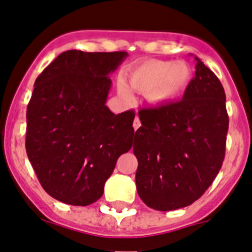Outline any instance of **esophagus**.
Instances as JSON below:
<instances>
[{
  "mask_svg": "<svg viewBox=\"0 0 252 252\" xmlns=\"http://www.w3.org/2000/svg\"><path fill=\"white\" fill-rule=\"evenodd\" d=\"M139 126H141V120H139L138 117H135L134 120H133V128H134L135 130H137V129H138Z\"/></svg>",
  "mask_w": 252,
  "mask_h": 252,
  "instance_id": "esophagus-1",
  "label": "esophagus"
}]
</instances>
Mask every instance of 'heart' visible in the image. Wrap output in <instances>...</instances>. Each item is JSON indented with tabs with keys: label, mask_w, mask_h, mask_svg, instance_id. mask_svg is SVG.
<instances>
[{
	"label": "heart",
	"mask_w": 252,
	"mask_h": 252,
	"mask_svg": "<svg viewBox=\"0 0 252 252\" xmlns=\"http://www.w3.org/2000/svg\"><path fill=\"white\" fill-rule=\"evenodd\" d=\"M126 82L137 93L146 94L152 104L165 105L174 101L184 93L191 80V68L184 61L151 60L132 68L126 76ZM119 94L129 97V91L120 84Z\"/></svg>",
	"instance_id": "1"
}]
</instances>
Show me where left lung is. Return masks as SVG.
Returning <instances> with one entry per match:
<instances>
[{"mask_svg": "<svg viewBox=\"0 0 252 252\" xmlns=\"http://www.w3.org/2000/svg\"><path fill=\"white\" fill-rule=\"evenodd\" d=\"M195 77L183 100L138 111L134 133L137 191L156 211H174L198 200L222 167L228 132L220 81L195 57Z\"/></svg>", "mask_w": 252, "mask_h": 252, "instance_id": "left-lung-1", "label": "left lung"}]
</instances>
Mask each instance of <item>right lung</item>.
I'll return each mask as SVG.
<instances>
[{"label": "right lung", "mask_w": 252, "mask_h": 252, "mask_svg": "<svg viewBox=\"0 0 252 252\" xmlns=\"http://www.w3.org/2000/svg\"><path fill=\"white\" fill-rule=\"evenodd\" d=\"M126 56L67 50L35 80L26 110V153L43 189L60 202L95 203L120 155L132 148L134 111L115 115L105 105L109 74Z\"/></svg>", "instance_id": "obj_1"}]
</instances>
